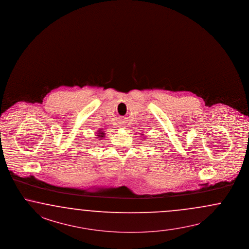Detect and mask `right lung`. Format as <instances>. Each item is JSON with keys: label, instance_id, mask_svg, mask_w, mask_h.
I'll list each match as a JSON object with an SVG mask.
<instances>
[{"label": "right lung", "instance_id": "1", "mask_svg": "<svg viewBox=\"0 0 249 249\" xmlns=\"http://www.w3.org/2000/svg\"><path fill=\"white\" fill-rule=\"evenodd\" d=\"M105 133L104 131H102V129H99V131H98V133H97V136H98V138H101L100 140H102L104 137H105Z\"/></svg>", "mask_w": 249, "mask_h": 249}]
</instances>
